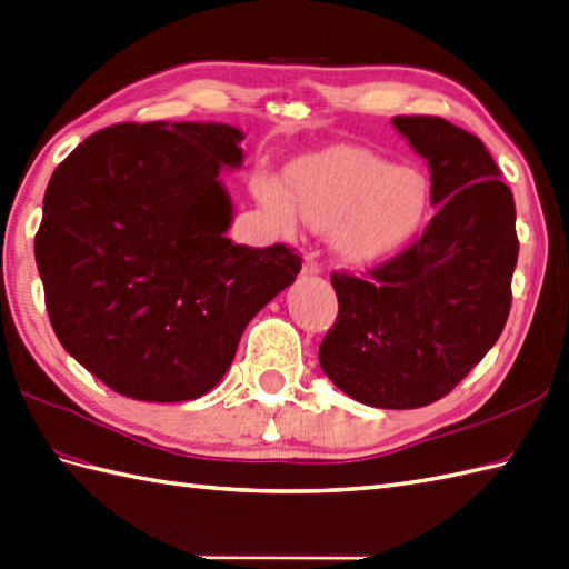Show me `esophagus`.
Instances as JSON below:
<instances>
[{
    "label": "esophagus",
    "mask_w": 569,
    "mask_h": 569,
    "mask_svg": "<svg viewBox=\"0 0 569 569\" xmlns=\"http://www.w3.org/2000/svg\"><path fill=\"white\" fill-rule=\"evenodd\" d=\"M318 272H321V266H318V262H316L313 258H307V260H303L301 274H318Z\"/></svg>",
    "instance_id": "34e87169"
}]
</instances>
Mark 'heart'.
I'll return each instance as SVG.
<instances>
[{"label":"heart","mask_w":569,"mask_h":569,"mask_svg":"<svg viewBox=\"0 0 569 569\" xmlns=\"http://www.w3.org/2000/svg\"><path fill=\"white\" fill-rule=\"evenodd\" d=\"M253 192L277 229L292 231L301 214L309 227L330 231L332 251L355 266L398 253L429 207L418 169L357 147L301 157L287 166V180L258 173Z\"/></svg>","instance_id":"b5f03b06"}]
</instances>
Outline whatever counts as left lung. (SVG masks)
<instances>
[{
	"instance_id": "left-lung-1",
	"label": "left lung",
	"mask_w": 569,
	"mask_h": 569,
	"mask_svg": "<svg viewBox=\"0 0 569 569\" xmlns=\"http://www.w3.org/2000/svg\"><path fill=\"white\" fill-rule=\"evenodd\" d=\"M391 122L427 161L439 210L371 280L332 272L338 318L318 362L359 403L408 410L445 398L500 338L519 239L515 198L476 134L432 116Z\"/></svg>"
}]
</instances>
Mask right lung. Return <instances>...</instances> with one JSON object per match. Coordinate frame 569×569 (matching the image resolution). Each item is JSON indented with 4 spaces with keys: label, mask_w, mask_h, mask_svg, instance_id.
<instances>
[{
    "label": "right lung",
    "mask_w": 569,
    "mask_h": 569,
    "mask_svg": "<svg viewBox=\"0 0 569 569\" xmlns=\"http://www.w3.org/2000/svg\"><path fill=\"white\" fill-rule=\"evenodd\" d=\"M243 132L224 122H122L58 169L36 233L54 336L108 389L196 400L231 367L251 318L297 280L282 243L227 239Z\"/></svg>",
    "instance_id": "obj_1"
}]
</instances>
